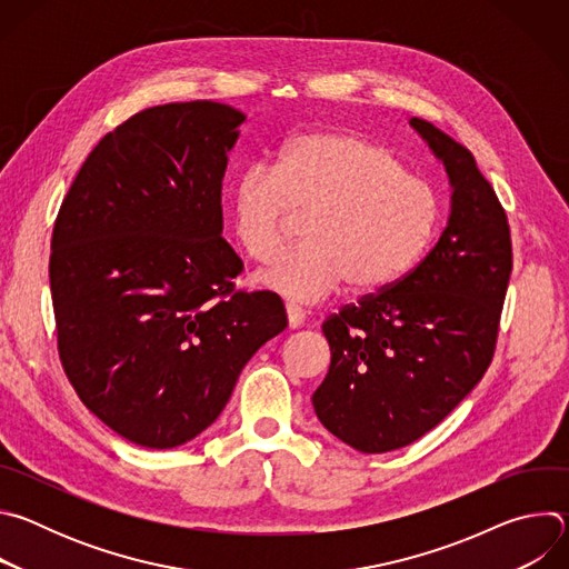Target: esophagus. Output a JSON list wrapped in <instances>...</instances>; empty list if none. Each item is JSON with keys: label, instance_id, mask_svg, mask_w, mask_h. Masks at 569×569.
Returning <instances> with one entry per match:
<instances>
[{"label": "esophagus", "instance_id": "1", "mask_svg": "<svg viewBox=\"0 0 569 569\" xmlns=\"http://www.w3.org/2000/svg\"><path fill=\"white\" fill-rule=\"evenodd\" d=\"M286 315H288V327H290V329L303 327V321H306L303 308H299V306H295V303H286Z\"/></svg>", "mask_w": 569, "mask_h": 569}]
</instances>
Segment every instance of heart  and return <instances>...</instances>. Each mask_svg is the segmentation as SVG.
<instances>
[{
    "mask_svg": "<svg viewBox=\"0 0 569 569\" xmlns=\"http://www.w3.org/2000/svg\"><path fill=\"white\" fill-rule=\"evenodd\" d=\"M290 211H310L303 242L259 283L295 303H317L345 281L356 292L398 281L426 257L441 222L432 184L387 146L340 130L292 137L274 167L254 161L229 189L233 236L259 263L281 250Z\"/></svg>",
    "mask_w": 569,
    "mask_h": 569,
    "instance_id": "b5f03b06",
    "label": "heart"
}]
</instances>
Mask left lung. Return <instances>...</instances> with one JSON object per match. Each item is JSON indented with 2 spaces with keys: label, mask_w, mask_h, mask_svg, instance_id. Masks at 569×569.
Listing matches in <instances>:
<instances>
[{
  "label": "left lung",
  "mask_w": 569,
  "mask_h": 569,
  "mask_svg": "<svg viewBox=\"0 0 569 569\" xmlns=\"http://www.w3.org/2000/svg\"><path fill=\"white\" fill-rule=\"evenodd\" d=\"M410 126L446 167L448 224L412 272L321 323L331 367L315 415L367 455L415 443L481 380L513 268L507 213L472 152L430 121Z\"/></svg>",
  "instance_id": "8db88e82"
}]
</instances>
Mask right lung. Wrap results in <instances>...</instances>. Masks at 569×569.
Instances as JSON below:
<instances>
[{
	"label": "right lung",
	"mask_w": 569,
	"mask_h": 569,
	"mask_svg": "<svg viewBox=\"0 0 569 569\" xmlns=\"http://www.w3.org/2000/svg\"><path fill=\"white\" fill-rule=\"evenodd\" d=\"M242 121L213 101L137 112L90 152L53 224L62 369L92 415L143 448L207 430L288 327L279 295L233 290L242 261L220 196Z\"/></svg>",
	"instance_id": "obj_1"
}]
</instances>
